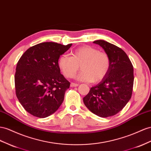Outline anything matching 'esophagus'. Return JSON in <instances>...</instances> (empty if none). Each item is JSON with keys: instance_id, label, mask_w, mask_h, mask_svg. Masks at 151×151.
<instances>
[{"instance_id": "1", "label": "esophagus", "mask_w": 151, "mask_h": 151, "mask_svg": "<svg viewBox=\"0 0 151 151\" xmlns=\"http://www.w3.org/2000/svg\"><path fill=\"white\" fill-rule=\"evenodd\" d=\"M79 84H77V83H70V86L71 87H77L78 86Z\"/></svg>"}]
</instances>
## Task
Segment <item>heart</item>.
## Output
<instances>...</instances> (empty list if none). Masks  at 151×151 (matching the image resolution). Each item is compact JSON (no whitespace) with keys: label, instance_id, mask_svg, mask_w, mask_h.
<instances>
[{"label":"heart","instance_id":"1","mask_svg":"<svg viewBox=\"0 0 151 151\" xmlns=\"http://www.w3.org/2000/svg\"><path fill=\"white\" fill-rule=\"evenodd\" d=\"M79 79L99 83L107 75L111 68V58L106 52L90 46H84L73 51L71 56L63 55L58 60V67L65 77L72 78L79 70Z\"/></svg>","mask_w":151,"mask_h":151}]
</instances>
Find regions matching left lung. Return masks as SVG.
Listing matches in <instances>:
<instances>
[{
	"mask_svg": "<svg viewBox=\"0 0 151 151\" xmlns=\"http://www.w3.org/2000/svg\"><path fill=\"white\" fill-rule=\"evenodd\" d=\"M109 55L111 68L107 75L83 98L84 105L95 114L102 117L116 115L132 97L133 87V65L126 52L103 40L93 42Z\"/></svg>",
	"mask_w": 151,
	"mask_h": 151,
	"instance_id": "obj_1",
	"label": "left lung"
}]
</instances>
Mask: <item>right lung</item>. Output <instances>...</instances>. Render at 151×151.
<instances>
[{
	"label": "right lung",
	"instance_id": "add662e5",
	"mask_svg": "<svg viewBox=\"0 0 151 151\" xmlns=\"http://www.w3.org/2000/svg\"><path fill=\"white\" fill-rule=\"evenodd\" d=\"M72 46L42 42L32 46L16 68V95L31 115L44 118L55 112L64 100L70 82L60 74L58 59Z\"/></svg>",
	"mask_w": 151,
	"mask_h": 151
}]
</instances>
